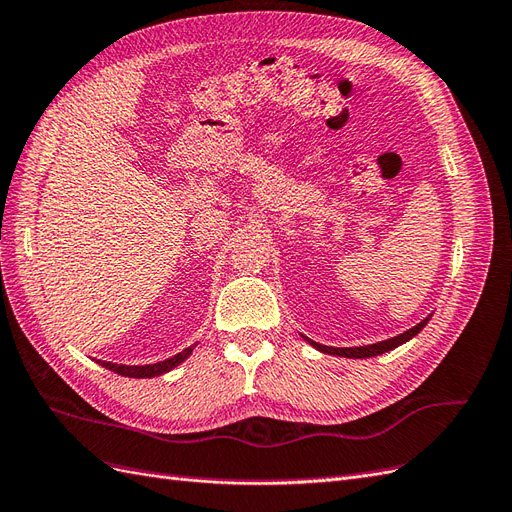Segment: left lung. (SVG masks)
Listing matches in <instances>:
<instances>
[{"label":"left lung","mask_w":512,"mask_h":512,"mask_svg":"<svg viewBox=\"0 0 512 512\" xmlns=\"http://www.w3.org/2000/svg\"><path fill=\"white\" fill-rule=\"evenodd\" d=\"M429 322V318H425L423 322H418L416 327L408 329L406 333H401L397 337H391V339H384V342H378V344H369V346H356V348H333V346H322V344H316L312 342V339H307L309 344H312L316 350L320 352H327V354H333V356H348V359H369V356H378V354H384L389 352L401 344H406L408 339H412L414 335H418L423 331L425 324Z\"/></svg>","instance_id":"8db88e82"}]
</instances>
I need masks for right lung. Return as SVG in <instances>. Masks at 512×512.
Returning a JSON list of instances; mask_svg holds the SVG:
<instances>
[{
    "label": "right lung",
    "mask_w": 512,
    "mask_h": 512,
    "mask_svg": "<svg viewBox=\"0 0 512 512\" xmlns=\"http://www.w3.org/2000/svg\"><path fill=\"white\" fill-rule=\"evenodd\" d=\"M194 346L185 348L183 352L170 356V359L166 361H160V363H151V365H117V363H108V361H98L102 367L115 371V374L119 376H126V378H156V376H162L166 374V371L175 369L177 365H181L188 356L192 354Z\"/></svg>",
    "instance_id": "add662e5"
}]
</instances>
